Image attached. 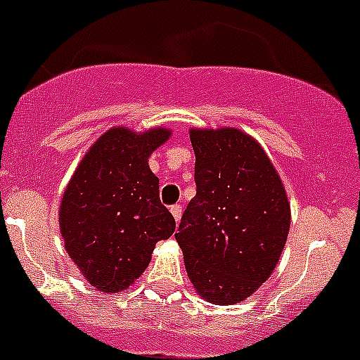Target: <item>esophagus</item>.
I'll return each mask as SVG.
<instances>
[{"mask_svg":"<svg viewBox=\"0 0 360 360\" xmlns=\"http://www.w3.org/2000/svg\"><path fill=\"white\" fill-rule=\"evenodd\" d=\"M170 213H172L174 218H176V224H179L181 217H183V206H179V204H176V206L170 207Z\"/></svg>","mask_w":360,"mask_h":360,"instance_id":"34e87169","label":"esophagus"}]
</instances>
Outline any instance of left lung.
Returning <instances> with one entry per match:
<instances>
[{"instance_id": "left-lung-1", "label": "left lung", "mask_w": 360, "mask_h": 360, "mask_svg": "<svg viewBox=\"0 0 360 360\" xmlns=\"http://www.w3.org/2000/svg\"><path fill=\"white\" fill-rule=\"evenodd\" d=\"M197 193L176 240L197 295L217 305L247 300L286 245L291 207L261 143L238 127H191Z\"/></svg>"}]
</instances>
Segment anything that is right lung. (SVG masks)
Returning a JSON list of instances; mask_svg holds the SVG:
<instances>
[{"instance_id":"add662e5","label":"right lung","mask_w":360,"mask_h":360,"mask_svg":"<svg viewBox=\"0 0 360 360\" xmlns=\"http://www.w3.org/2000/svg\"><path fill=\"white\" fill-rule=\"evenodd\" d=\"M170 134L161 126L142 133L112 127L90 146L65 186L60 234L72 263L97 291L127 290L149 266L158 241L176 231L149 167L150 154Z\"/></svg>"}]
</instances>
